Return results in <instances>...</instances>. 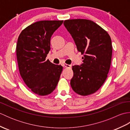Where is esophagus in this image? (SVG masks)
<instances>
[{
	"instance_id": "esophagus-1",
	"label": "esophagus",
	"mask_w": 130,
	"mask_h": 130,
	"mask_svg": "<svg viewBox=\"0 0 130 130\" xmlns=\"http://www.w3.org/2000/svg\"><path fill=\"white\" fill-rule=\"evenodd\" d=\"M63 67H65V68H69L71 67V66H70V65L67 64V63H63Z\"/></svg>"
}]
</instances>
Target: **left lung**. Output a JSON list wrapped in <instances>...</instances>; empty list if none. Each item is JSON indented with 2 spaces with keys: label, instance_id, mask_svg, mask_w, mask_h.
<instances>
[{
  "label": "left lung",
  "instance_id": "8db88e82",
  "mask_svg": "<svg viewBox=\"0 0 130 130\" xmlns=\"http://www.w3.org/2000/svg\"><path fill=\"white\" fill-rule=\"evenodd\" d=\"M63 24L78 51L84 54L83 62L73 66L71 88L79 95L91 94L103 84L109 72L112 55L111 37L101 27L88 19H69Z\"/></svg>",
  "mask_w": 130,
  "mask_h": 130
}]
</instances>
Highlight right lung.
Listing matches in <instances>:
<instances>
[{"mask_svg": "<svg viewBox=\"0 0 130 130\" xmlns=\"http://www.w3.org/2000/svg\"><path fill=\"white\" fill-rule=\"evenodd\" d=\"M63 21H41L29 25L19 35L16 47L19 73L35 94L46 95L56 88L62 70L46 57L50 50L52 34Z\"/></svg>", "mask_w": 130, "mask_h": 130, "instance_id": "add662e5", "label": "right lung"}]
</instances>
